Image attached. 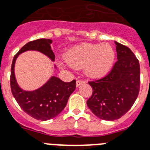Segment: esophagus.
I'll return each mask as SVG.
<instances>
[{
	"instance_id": "esophagus-1",
	"label": "esophagus",
	"mask_w": 150,
	"mask_h": 150,
	"mask_svg": "<svg viewBox=\"0 0 150 150\" xmlns=\"http://www.w3.org/2000/svg\"><path fill=\"white\" fill-rule=\"evenodd\" d=\"M84 83H85V81L78 79L77 81H76V86H77V87H79V86H80L81 85H82V84H84Z\"/></svg>"
}]
</instances>
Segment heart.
<instances>
[{"mask_svg": "<svg viewBox=\"0 0 150 150\" xmlns=\"http://www.w3.org/2000/svg\"><path fill=\"white\" fill-rule=\"evenodd\" d=\"M64 59L75 69L83 68L88 77L99 78L106 75L112 66L115 51L107 43H82L69 50Z\"/></svg>", "mask_w": 150, "mask_h": 150, "instance_id": "obj_1", "label": "heart"}]
</instances>
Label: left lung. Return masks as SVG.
Here are the masks:
<instances>
[{
	"label": "left lung",
	"mask_w": 150,
	"mask_h": 150,
	"mask_svg": "<svg viewBox=\"0 0 150 150\" xmlns=\"http://www.w3.org/2000/svg\"><path fill=\"white\" fill-rule=\"evenodd\" d=\"M118 61L104 78L88 81L92 95L88 107L99 119L113 121L131 109L140 86V67L133 52L115 41Z\"/></svg>",
	"instance_id": "left-lung-1"
}]
</instances>
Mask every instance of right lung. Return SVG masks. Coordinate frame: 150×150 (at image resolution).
<instances>
[{"instance_id":"add662e5","label":"right lung","mask_w":150,"mask_h":150,"mask_svg":"<svg viewBox=\"0 0 150 150\" xmlns=\"http://www.w3.org/2000/svg\"><path fill=\"white\" fill-rule=\"evenodd\" d=\"M51 39L35 40L27 43L14 55L11 69V88L13 96L23 110L38 120L46 121L56 117L64 109L69 96L76 87V81L64 82L52 76L44 86L34 91H24L18 86L14 75V64L18 55L27 51H38L54 62Z\"/></svg>"}]
</instances>
